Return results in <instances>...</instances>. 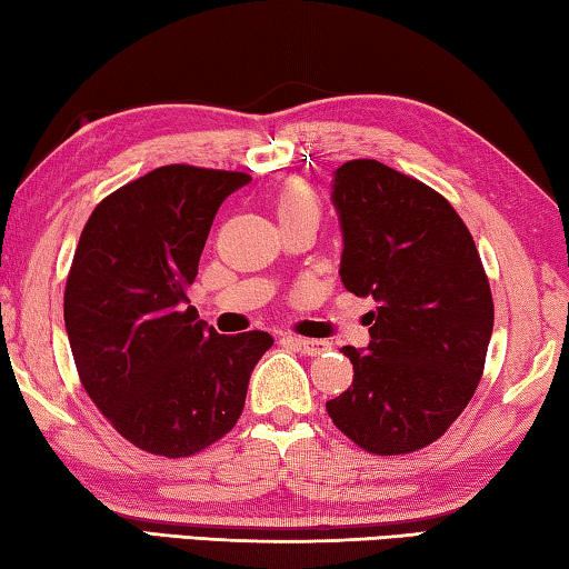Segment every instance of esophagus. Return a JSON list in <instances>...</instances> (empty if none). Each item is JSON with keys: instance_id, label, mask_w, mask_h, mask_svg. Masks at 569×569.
<instances>
[{"instance_id": "obj_1", "label": "esophagus", "mask_w": 569, "mask_h": 569, "mask_svg": "<svg viewBox=\"0 0 569 569\" xmlns=\"http://www.w3.org/2000/svg\"><path fill=\"white\" fill-rule=\"evenodd\" d=\"M283 341L293 343L298 351H303V353H308V356H319V353L331 349V346L326 343V341H319V339H301V336H291V333L283 336Z\"/></svg>"}]
</instances>
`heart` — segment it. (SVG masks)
Listing matches in <instances>:
<instances>
[{
	"instance_id": "heart-1",
	"label": "heart",
	"mask_w": 569,
	"mask_h": 569,
	"mask_svg": "<svg viewBox=\"0 0 569 569\" xmlns=\"http://www.w3.org/2000/svg\"><path fill=\"white\" fill-rule=\"evenodd\" d=\"M276 216L278 223L301 218V216H319V200L313 190L301 180H288L281 190L276 192Z\"/></svg>"
}]
</instances>
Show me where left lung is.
Listing matches in <instances>:
<instances>
[{
	"instance_id": "left-lung-1",
	"label": "left lung",
	"mask_w": 569,
	"mask_h": 569,
	"mask_svg": "<svg viewBox=\"0 0 569 569\" xmlns=\"http://www.w3.org/2000/svg\"><path fill=\"white\" fill-rule=\"evenodd\" d=\"M341 283L371 296V341L343 346L353 383L326 401L371 455H407L451 427L485 369L495 306L475 240L439 192L379 160L336 168Z\"/></svg>"
}]
</instances>
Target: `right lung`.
<instances>
[{
	"instance_id": "right-lung-1",
	"label": "right lung",
	"mask_w": 569,
	"mask_h": 569,
	"mask_svg": "<svg viewBox=\"0 0 569 569\" xmlns=\"http://www.w3.org/2000/svg\"><path fill=\"white\" fill-rule=\"evenodd\" d=\"M246 172L166 166L92 210L64 288L82 387L134 447L190 457L236 427L273 339L196 321L186 288L223 200Z\"/></svg>"
}]
</instances>
